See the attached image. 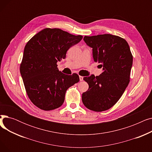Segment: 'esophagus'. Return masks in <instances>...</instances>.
<instances>
[{
    "mask_svg": "<svg viewBox=\"0 0 152 152\" xmlns=\"http://www.w3.org/2000/svg\"><path fill=\"white\" fill-rule=\"evenodd\" d=\"M79 80L80 81H83V77L81 76H79Z\"/></svg>",
    "mask_w": 152,
    "mask_h": 152,
    "instance_id": "34e87169",
    "label": "esophagus"
}]
</instances>
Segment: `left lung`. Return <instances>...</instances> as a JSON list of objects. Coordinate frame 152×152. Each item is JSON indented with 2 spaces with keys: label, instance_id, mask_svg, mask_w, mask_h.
I'll return each mask as SVG.
<instances>
[{
  "label": "left lung",
  "instance_id": "8db88e82",
  "mask_svg": "<svg viewBox=\"0 0 152 152\" xmlns=\"http://www.w3.org/2000/svg\"><path fill=\"white\" fill-rule=\"evenodd\" d=\"M84 41L92 48L94 60L101 63L103 71L100 76L83 78L89 89L83 94L82 101L91 110L105 111L119 100L129 84L132 55L128 43L117 36H84Z\"/></svg>",
  "mask_w": 152,
  "mask_h": 152
}]
</instances>
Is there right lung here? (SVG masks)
<instances>
[{"instance_id":"obj_1","label":"right lung","mask_w":152,"mask_h":152,"mask_svg":"<svg viewBox=\"0 0 152 152\" xmlns=\"http://www.w3.org/2000/svg\"><path fill=\"white\" fill-rule=\"evenodd\" d=\"M82 39L58 28H45L27 42L20 73L28 97L39 108L49 111L61 107L67 89L79 81L76 73H62L57 63Z\"/></svg>"}]
</instances>
